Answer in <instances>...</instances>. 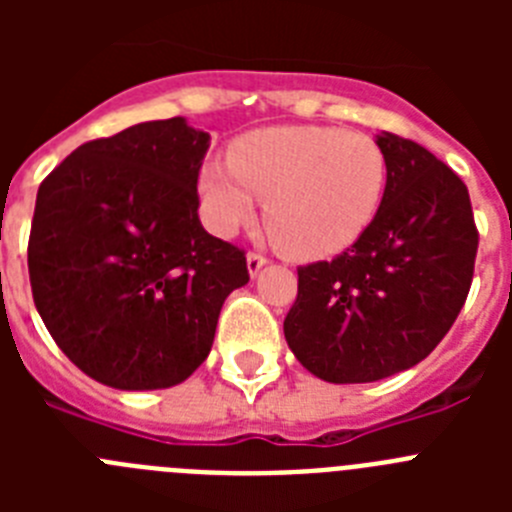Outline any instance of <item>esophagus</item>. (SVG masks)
Returning a JSON list of instances; mask_svg holds the SVG:
<instances>
[{"mask_svg": "<svg viewBox=\"0 0 512 512\" xmlns=\"http://www.w3.org/2000/svg\"><path fill=\"white\" fill-rule=\"evenodd\" d=\"M246 264H248V274H251V279H253L261 269H264L266 264H269V261H266V256H261V253H248Z\"/></svg>", "mask_w": 512, "mask_h": 512, "instance_id": "esophagus-1", "label": "esophagus"}]
</instances>
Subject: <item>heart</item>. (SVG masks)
Here are the masks:
<instances>
[{"instance_id": "b5f03b06", "label": "heart", "mask_w": 512, "mask_h": 512, "mask_svg": "<svg viewBox=\"0 0 512 512\" xmlns=\"http://www.w3.org/2000/svg\"><path fill=\"white\" fill-rule=\"evenodd\" d=\"M387 189V158L364 133L323 125H277L243 135L228 164L197 174L202 220L230 238L266 202V233L287 256L330 259L374 223Z\"/></svg>"}]
</instances>
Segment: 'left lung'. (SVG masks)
<instances>
[{
  "label": "left lung",
  "instance_id": "obj_1",
  "mask_svg": "<svg viewBox=\"0 0 512 512\" xmlns=\"http://www.w3.org/2000/svg\"><path fill=\"white\" fill-rule=\"evenodd\" d=\"M387 189L374 223L333 261L302 266L284 338L323 382L361 384L420 364L472 287L479 235L459 176L400 135L374 138Z\"/></svg>",
  "mask_w": 512,
  "mask_h": 512
}]
</instances>
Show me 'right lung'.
Listing matches in <instances>:
<instances>
[{"mask_svg": "<svg viewBox=\"0 0 512 512\" xmlns=\"http://www.w3.org/2000/svg\"><path fill=\"white\" fill-rule=\"evenodd\" d=\"M187 117L76 148L35 200L27 269L45 328L81 372L125 392L182 384L207 359L246 256L207 233Z\"/></svg>", "mask_w": 512, "mask_h": 512, "instance_id": "1", "label": "right lung"}]
</instances>
